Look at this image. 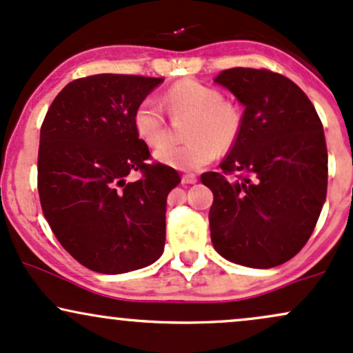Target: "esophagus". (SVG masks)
<instances>
[{"instance_id":"1","label":"esophagus","mask_w":353,"mask_h":353,"mask_svg":"<svg viewBox=\"0 0 353 353\" xmlns=\"http://www.w3.org/2000/svg\"><path fill=\"white\" fill-rule=\"evenodd\" d=\"M197 183V177L194 174H184L183 176V184H196Z\"/></svg>"}]
</instances>
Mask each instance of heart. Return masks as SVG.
Returning <instances> with one entry per match:
<instances>
[{
	"label": "heart",
	"mask_w": 353,
	"mask_h": 353,
	"mask_svg": "<svg viewBox=\"0 0 353 353\" xmlns=\"http://www.w3.org/2000/svg\"><path fill=\"white\" fill-rule=\"evenodd\" d=\"M164 102L172 117L191 115L184 132L188 142L162 147L170 141V130L161 103L152 97H145L135 105L132 125L142 142L149 147H162L156 152V159L169 168L199 170L238 139L241 114L211 85L192 79L179 80L168 88Z\"/></svg>",
	"instance_id": "1"
}]
</instances>
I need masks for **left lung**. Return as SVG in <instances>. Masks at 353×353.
I'll return each mask as SVG.
<instances>
[{
  "label": "left lung",
  "instance_id": "1",
  "mask_svg": "<svg viewBox=\"0 0 353 353\" xmlns=\"http://www.w3.org/2000/svg\"><path fill=\"white\" fill-rule=\"evenodd\" d=\"M214 82L233 92L245 112L221 170L201 176L214 194L212 246L243 266L283 265L307 245L327 196L321 120L305 92L271 70H223Z\"/></svg>",
  "mask_w": 353,
  "mask_h": 353
}]
</instances>
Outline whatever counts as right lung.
Returning a JSON list of instances; mask_svg holds the SVG:
<instances>
[{"mask_svg":"<svg viewBox=\"0 0 353 353\" xmlns=\"http://www.w3.org/2000/svg\"><path fill=\"white\" fill-rule=\"evenodd\" d=\"M164 79L100 73L70 82L46 112L38 194L60 245L80 265L119 274L152 265L165 243V204L176 169L149 162L134 108ZM141 177L134 183L126 176Z\"/></svg>","mask_w":353,"mask_h":353,"instance_id":"right-lung-1","label":"right lung"}]
</instances>
